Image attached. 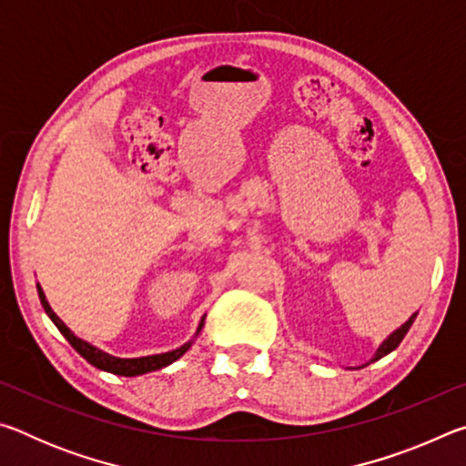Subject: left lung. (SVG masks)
I'll return each mask as SVG.
<instances>
[{
	"instance_id": "left-lung-1",
	"label": "left lung",
	"mask_w": 466,
	"mask_h": 466,
	"mask_svg": "<svg viewBox=\"0 0 466 466\" xmlns=\"http://www.w3.org/2000/svg\"><path fill=\"white\" fill-rule=\"evenodd\" d=\"M415 317H417V312L413 314V317L411 319H409L407 322H405V325H400L397 330H394V333L392 335H389V337H386L384 339V341H382V345L380 347H378V351H376V356L372 358V361H376V360H380V358H384V356H389V353L392 351V350H397V347H399V343L400 341H403V337L407 335V330L409 329H411V325H413V320H415Z\"/></svg>"
}]
</instances>
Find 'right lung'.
<instances>
[{"mask_svg":"<svg viewBox=\"0 0 466 466\" xmlns=\"http://www.w3.org/2000/svg\"><path fill=\"white\" fill-rule=\"evenodd\" d=\"M36 289H38V298H41V304H43L45 312L49 314V319L55 322V327L61 330V335L67 339L69 345H72L74 350L80 353V356L86 361H90L94 368L105 370V372L116 374V376H139V374L154 372V370L167 368L168 364H172V361H177L180 356H185V353L188 351V347L193 345V341H188L185 345H180L178 350H172V351H167V353H156V356H146V358H115V356H110V353L98 350V347L90 345L88 341H84V339L76 337L72 330L66 327V322H63L57 317V314L53 312V309H51L49 302H46V298H45V291H43L41 286H38V283H36ZM203 322H205V317L201 319L199 327H197V333L195 335L201 333Z\"/></svg>","mask_w":466,"mask_h":466,"instance_id":"right-lung-1","label":"right lung"}]
</instances>
